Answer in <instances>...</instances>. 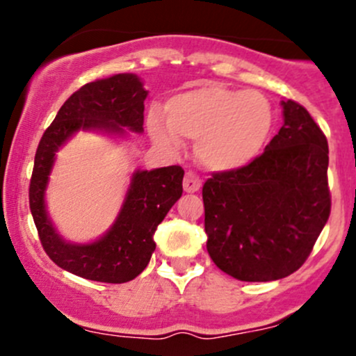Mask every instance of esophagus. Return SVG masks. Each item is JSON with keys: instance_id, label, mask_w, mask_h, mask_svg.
Here are the masks:
<instances>
[{"instance_id": "34e87169", "label": "esophagus", "mask_w": 356, "mask_h": 356, "mask_svg": "<svg viewBox=\"0 0 356 356\" xmlns=\"http://www.w3.org/2000/svg\"><path fill=\"white\" fill-rule=\"evenodd\" d=\"M202 182L201 179L197 177L194 172H187L186 177H184V191L186 192H197L201 189Z\"/></svg>"}]
</instances>
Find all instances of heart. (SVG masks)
I'll return each mask as SVG.
<instances>
[{"label": "heart", "instance_id": "b5f03b06", "mask_svg": "<svg viewBox=\"0 0 356 356\" xmlns=\"http://www.w3.org/2000/svg\"><path fill=\"white\" fill-rule=\"evenodd\" d=\"M167 125L150 120L159 144L179 147V138L195 142V157L219 172L246 167L259 155L273 125V108L256 90L204 85L167 102Z\"/></svg>", "mask_w": 356, "mask_h": 356}]
</instances>
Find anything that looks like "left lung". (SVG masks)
Masks as SVG:
<instances>
[{
  "label": "left lung",
  "mask_w": 356,
  "mask_h": 356,
  "mask_svg": "<svg viewBox=\"0 0 356 356\" xmlns=\"http://www.w3.org/2000/svg\"><path fill=\"white\" fill-rule=\"evenodd\" d=\"M281 105L284 124L264 152L202 187L207 252L239 281H275L300 269L332 211L325 134L303 105Z\"/></svg>",
  "instance_id": "obj_1"
}]
</instances>
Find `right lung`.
<instances>
[{"label": "right lung", "mask_w": 356, "mask_h": 356, "mask_svg": "<svg viewBox=\"0 0 356 356\" xmlns=\"http://www.w3.org/2000/svg\"><path fill=\"white\" fill-rule=\"evenodd\" d=\"M145 97L147 90L134 73L90 81L61 105L36 149L30 209L40 241L56 266L85 280L127 283L144 271L155 251V229L182 195L184 169L169 165L136 170L112 227L93 243L75 244L56 232L44 204L55 154L79 130L118 137L127 136V129L142 134Z\"/></svg>", "instance_id": "1"}]
</instances>
